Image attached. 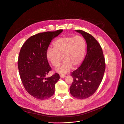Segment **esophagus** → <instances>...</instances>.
<instances>
[{
  "label": "esophagus",
  "mask_w": 124,
  "mask_h": 124,
  "mask_svg": "<svg viewBox=\"0 0 124 124\" xmlns=\"http://www.w3.org/2000/svg\"><path fill=\"white\" fill-rule=\"evenodd\" d=\"M60 77L62 78H64L66 76V75H65V74H60Z\"/></svg>",
  "instance_id": "obj_1"
}]
</instances>
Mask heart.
Returning <instances> with one entry per match:
<instances>
[{"label": "heart", "mask_w": 124, "mask_h": 124, "mask_svg": "<svg viewBox=\"0 0 124 124\" xmlns=\"http://www.w3.org/2000/svg\"><path fill=\"white\" fill-rule=\"evenodd\" d=\"M54 48H49L46 57L54 67L58 66L63 59V64L56 69L60 74L69 72L72 66H77L83 61L86 51V44L84 38L80 35L63 36L53 43Z\"/></svg>", "instance_id": "b5f03b06"}]
</instances>
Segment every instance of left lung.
I'll list each match as a JSON object with an SVG mask.
<instances>
[{"label":"left lung","instance_id":"8db88e82","mask_svg":"<svg viewBox=\"0 0 124 124\" xmlns=\"http://www.w3.org/2000/svg\"><path fill=\"white\" fill-rule=\"evenodd\" d=\"M87 45V54L80 66L71 73L73 81L70 88L71 94L79 99L92 96L99 87L105 70V61L102 49L97 40L81 30Z\"/></svg>","mask_w":124,"mask_h":124}]
</instances>
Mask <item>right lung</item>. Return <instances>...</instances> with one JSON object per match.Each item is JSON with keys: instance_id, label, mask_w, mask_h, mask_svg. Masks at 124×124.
Returning a JSON list of instances; mask_svg holds the SVG:
<instances>
[{"instance_id": "obj_1", "label": "right lung", "mask_w": 124, "mask_h": 124, "mask_svg": "<svg viewBox=\"0 0 124 124\" xmlns=\"http://www.w3.org/2000/svg\"><path fill=\"white\" fill-rule=\"evenodd\" d=\"M63 30L39 33L29 38L22 45L19 52L18 67L22 83L32 96L39 100L51 97L55 85L60 79L55 73L45 77L51 70L46 57V52L51 40Z\"/></svg>"}]
</instances>
